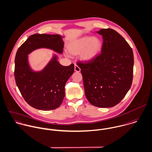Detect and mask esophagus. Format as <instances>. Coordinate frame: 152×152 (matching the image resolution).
I'll list each match as a JSON object with an SVG mask.
<instances>
[{
	"mask_svg": "<svg viewBox=\"0 0 152 152\" xmlns=\"http://www.w3.org/2000/svg\"><path fill=\"white\" fill-rule=\"evenodd\" d=\"M75 70L77 72H79L80 71V68L77 64H75Z\"/></svg>",
	"mask_w": 152,
	"mask_h": 152,
	"instance_id": "34e87169",
	"label": "esophagus"
}]
</instances>
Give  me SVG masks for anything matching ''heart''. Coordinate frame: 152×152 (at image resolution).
<instances>
[{
	"instance_id": "1",
	"label": "heart",
	"mask_w": 152,
	"mask_h": 152,
	"mask_svg": "<svg viewBox=\"0 0 152 152\" xmlns=\"http://www.w3.org/2000/svg\"><path fill=\"white\" fill-rule=\"evenodd\" d=\"M102 48V41L96 37L84 36L72 42L68 46L69 52L73 55L82 53L81 58L85 61L93 60Z\"/></svg>"
}]
</instances>
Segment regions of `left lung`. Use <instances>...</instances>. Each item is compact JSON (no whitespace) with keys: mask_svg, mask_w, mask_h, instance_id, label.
I'll use <instances>...</instances> for the list:
<instances>
[{"mask_svg":"<svg viewBox=\"0 0 152 152\" xmlns=\"http://www.w3.org/2000/svg\"><path fill=\"white\" fill-rule=\"evenodd\" d=\"M103 37L101 53L91 61H77L85 95L92 105L113 107L129 91L133 80L134 58L126 40L112 29L97 31Z\"/></svg>","mask_w":152,"mask_h":152,"instance_id":"obj_1","label":"left lung"}]
</instances>
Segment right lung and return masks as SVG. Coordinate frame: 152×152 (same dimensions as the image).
I'll return each mask as SVG.
<instances>
[{
	"mask_svg": "<svg viewBox=\"0 0 152 152\" xmlns=\"http://www.w3.org/2000/svg\"><path fill=\"white\" fill-rule=\"evenodd\" d=\"M64 42L60 35L34 34L19 48L15 59V78L25 100L31 107L50 110L61 106L66 82L74 72V64L64 66L55 55L40 72L31 70L28 55L35 49L48 48L62 53Z\"/></svg>",
	"mask_w": 152,
	"mask_h": 152,
	"instance_id": "obj_1",
	"label": "right lung"
}]
</instances>
